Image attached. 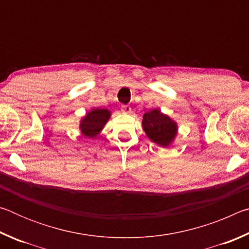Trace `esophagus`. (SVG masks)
Returning a JSON list of instances; mask_svg holds the SVG:
<instances>
[{"label":"esophagus","mask_w":249,"mask_h":249,"mask_svg":"<svg viewBox=\"0 0 249 249\" xmlns=\"http://www.w3.org/2000/svg\"><path fill=\"white\" fill-rule=\"evenodd\" d=\"M121 109L124 114H132V107H130L129 105H123Z\"/></svg>","instance_id":"esophagus-1"}]
</instances>
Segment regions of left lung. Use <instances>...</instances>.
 <instances>
[{
    "label": "left lung",
    "mask_w": 249,
    "mask_h": 249,
    "mask_svg": "<svg viewBox=\"0 0 249 249\" xmlns=\"http://www.w3.org/2000/svg\"><path fill=\"white\" fill-rule=\"evenodd\" d=\"M147 137L161 147L169 146L177 136L178 125L169 116L162 114L158 108L146 112L142 121Z\"/></svg>",
    "instance_id": "1"
}]
</instances>
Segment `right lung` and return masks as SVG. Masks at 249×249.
<instances>
[{
    "label": "right lung",
    "instance_id": "right-lung-1",
    "mask_svg": "<svg viewBox=\"0 0 249 249\" xmlns=\"http://www.w3.org/2000/svg\"><path fill=\"white\" fill-rule=\"evenodd\" d=\"M111 112L107 108H93L88 112L86 116L80 121V130L83 136L94 138L101 133L107 124Z\"/></svg>",
    "mask_w": 249,
    "mask_h": 249
}]
</instances>
